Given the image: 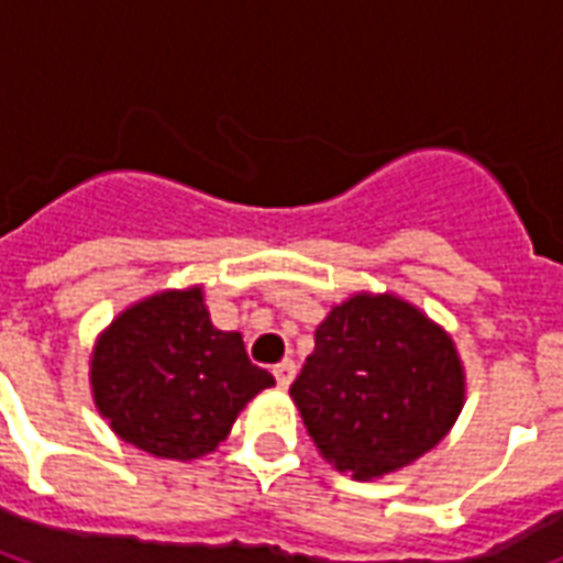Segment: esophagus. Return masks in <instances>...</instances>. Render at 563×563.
Wrapping results in <instances>:
<instances>
[{
  "label": "esophagus",
  "instance_id": "34e87169",
  "mask_svg": "<svg viewBox=\"0 0 563 563\" xmlns=\"http://www.w3.org/2000/svg\"><path fill=\"white\" fill-rule=\"evenodd\" d=\"M272 374H274V379H277V385H280V388H289L291 379H295V362L283 360L280 365H274Z\"/></svg>",
  "mask_w": 563,
  "mask_h": 563
}]
</instances>
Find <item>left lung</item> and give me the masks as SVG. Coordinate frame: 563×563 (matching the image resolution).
I'll list each match as a JSON object with an SVG mask.
<instances>
[{
  "label": "left lung",
  "instance_id": "8db88e82",
  "mask_svg": "<svg viewBox=\"0 0 563 563\" xmlns=\"http://www.w3.org/2000/svg\"><path fill=\"white\" fill-rule=\"evenodd\" d=\"M316 446L353 479H379L429 453L459 418L453 339L394 295H353L318 324L289 388Z\"/></svg>",
  "mask_w": 563,
  "mask_h": 563
}]
</instances>
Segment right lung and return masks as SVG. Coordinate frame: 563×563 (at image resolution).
I'll return each instance as SVG.
<instances>
[{
	"label": "right lung",
	"instance_id": "1",
	"mask_svg": "<svg viewBox=\"0 0 563 563\" xmlns=\"http://www.w3.org/2000/svg\"><path fill=\"white\" fill-rule=\"evenodd\" d=\"M90 383L122 441L189 462L228 438L274 376L247 360L242 335L212 327L201 286H192L128 307L96 342Z\"/></svg>",
	"mask_w": 563,
	"mask_h": 563
}]
</instances>
